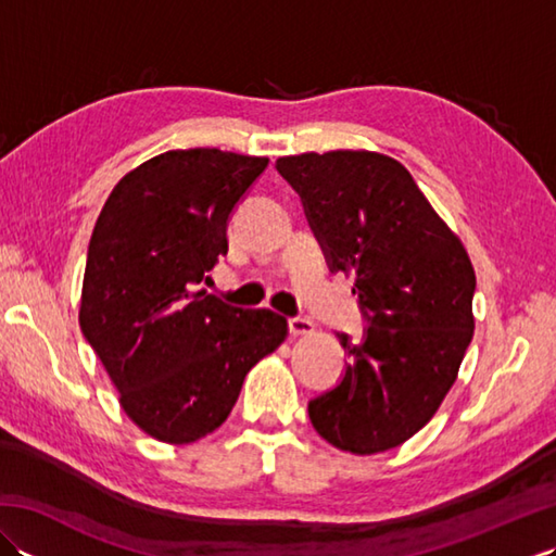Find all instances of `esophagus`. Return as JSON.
<instances>
[{"mask_svg":"<svg viewBox=\"0 0 556 556\" xmlns=\"http://www.w3.org/2000/svg\"><path fill=\"white\" fill-rule=\"evenodd\" d=\"M289 332L293 337H305L315 332V325L308 317H289Z\"/></svg>","mask_w":556,"mask_h":556,"instance_id":"34e87169","label":"esophagus"}]
</instances>
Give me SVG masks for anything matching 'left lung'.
Returning <instances> with one entry per match:
<instances>
[{"label": "left lung", "instance_id": "1", "mask_svg": "<svg viewBox=\"0 0 556 556\" xmlns=\"http://www.w3.org/2000/svg\"><path fill=\"white\" fill-rule=\"evenodd\" d=\"M296 188L329 267L353 275L368 329L337 334L349 368L308 404L341 452L380 454L442 406L473 339L476 271L404 164L382 152L329 150L277 160Z\"/></svg>", "mask_w": 556, "mask_h": 556}]
</instances>
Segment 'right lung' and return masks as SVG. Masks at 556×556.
Instances as JSON below:
<instances>
[{"mask_svg": "<svg viewBox=\"0 0 556 556\" xmlns=\"http://www.w3.org/2000/svg\"><path fill=\"white\" fill-rule=\"evenodd\" d=\"M267 157L169 150L114 186L90 236L78 323L146 434L191 444L229 418L248 370L289 334L200 281L227 255L231 210Z\"/></svg>", "mask_w": 556, "mask_h": 556, "instance_id": "1", "label": "right lung"}]
</instances>
